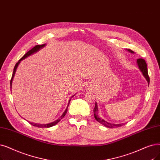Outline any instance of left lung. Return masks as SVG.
<instances>
[{
    "instance_id": "left-lung-1",
    "label": "left lung",
    "mask_w": 160,
    "mask_h": 160,
    "mask_svg": "<svg viewBox=\"0 0 160 160\" xmlns=\"http://www.w3.org/2000/svg\"><path fill=\"white\" fill-rule=\"evenodd\" d=\"M128 52H129L130 53H134V52L132 51L129 49L127 50ZM137 63L138 65V68L140 69V71L142 72L143 76H144V78L147 80V81L148 82V84L149 85L150 83V78L148 76V69H147V65L146 61L143 59H138L137 60ZM93 114H94V117L95 119L99 122L100 123L102 124L104 126H105L107 128H118V127H120L122 126H123V123H110L108 122L107 121H105V120H103L98 116V107H97V102H95V108L93 109Z\"/></svg>"
}]
</instances>
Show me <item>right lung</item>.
Instances as JSON below:
<instances>
[{"label":"right lung","instance_id":"right-lung-1","mask_svg":"<svg viewBox=\"0 0 160 160\" xmlns=\"http://www.w3.org/2000/svg\"><path fill=\"white\" fill-rule=\"evenodd\" d=\"M46 46V44H42V45H37V46H34L33 48H32V49L31 50H29L28 52H27L21 58L19 61H18V63L16 64V65H15V67H14V68H13V74H12V79H11V80H10V86H11V88H12V81H13V77H14V76H15V73H16V70H17V68H18V65H19V63H20V62L22 61V60H23L24 59H25V58H27V57H29V56H30V55H32V54H34V53H37V52H38L40 50H41L42 48H43L44 47H45ZM75 95H72V97H71V98L72 97H73ZM71 99L69 100V101H68V105H67V108H66V110H65V112H63V114H62L61 116V117L59 118H58L57 120H55V121H54V122H51V123H34V122H29V121H28V120H27V122H28L30 124H31V125H32L33 126H35V127H38V128H50V127H52V126H55V125H56L62 118H63L65 116V114H67V108H68V106L69 105V102H70V101H71ZM24 119V118H23ZM24 120H25V119H24Z\"/></svg>","mask_w":160,"mask_h":160}]
</instances>
